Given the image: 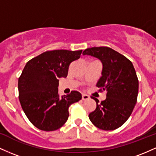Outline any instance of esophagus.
I'll return each instance as SVG.
<instances>
[{"label": "esophagus", "mask_w": 156, "mask_h": 156, "mask_svg": "<svg viewBox=\"0 0 156 156\" xmlns=\"http://www.w3.org/2000/svg\"><path fill=\"white\" fill-rule=\"evenodd\" d=\"M89 98V96L87 95V94H82V100H83V101H87V100H88Z\"/></svg>", "instance_id": "obj_1"}]
</instances>
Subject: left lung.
I'll use <instances>...</instances> for the list:
<instances>
[{
	"label": "left lung",
	"mask_w": 156,
	"mask_h": 156,
	"mask_svg": "<svg viewBox=\"0 0 156 156\" xmlns=\"http://www.w3.org/2000/svg\"><path fill=\"white\" fill-rule=\"evenodd\" d=\"M83 55L98 58L103 64L102 76L97 83L101 91H106V98L89 114L97 128L112 130L128 120L137 101L139 80L133 64L126 57L108 47L87 48Z\"/></svg>",
	"instance_id": "obj_1"
}]
</instances>
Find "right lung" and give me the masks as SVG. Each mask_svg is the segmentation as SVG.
<instances>
[{"instance_id": "1", "label": "right lung", "mask_w": 156, "mask_h": 156, "mask_svg": "<svg viewBox=\"0 0 156 156\" xmlns=\"http://www.w3.org/2000/svg\"><path fill=\"white\" fill-rule=\"evenodd\" d=\"M82 51H46L28 62L18 80L19 100L30 122L39 129L53 131L66 122L69 107L81 99L80 92L58 93L60 78L67 76L69 64Z\"/></svg>"}]
</instances>
